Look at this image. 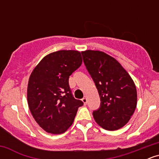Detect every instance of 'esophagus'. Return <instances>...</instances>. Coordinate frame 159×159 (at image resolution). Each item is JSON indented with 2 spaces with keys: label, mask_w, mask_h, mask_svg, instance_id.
<instances>
[{
  "label": "esophagus",
  "mask_w": 159,
  "mask_h": 159,
  "mask_svg": "<svg viewBox=\"0 0 159 159\" xmlns=\"http://www.w3.org/2000/svg\"><path fill=\"white\" fill-rule=\"evenodd\" d=\"M82 102H83L84 105H86V104L87 103V98L86 97H84L83 98H82Z\"/></svg>",
  "instance_id": "obj_1"
}]
</instances>
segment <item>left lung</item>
<instances>
[{
	"label": "left lung",
	"mask_w": 159,
	"mask_h": 159,
	"mask_svg": "<svg viewBox=\"0 0 159 159\" xmlns=\"http://www.w3.org/2000/svg\"><path fill=\"white\" fill-rule=\"evenodd\" d=\"M81 54L101 100L99 108L93 113L95 121L106 130H117L135 111V84L119 62L105 52L87 50Z\"/></svg>",
	"instance_id": "8db88e82"
}]
</instances>
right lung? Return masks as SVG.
Returning a JSON list of instances; mask_svg holds the SVG:
<instances>
[{"label":"right lung","mask_w":159,"mask_h":159,"mask_svg":"<svg viewBox=\"0 0 159 159\" xmlns=\"http://www.w3.org/2000/svg\"><path fill=\"white\" fill-rule=\"evenodd\" d=\"M82 63L78 51L61 50L42 59L27 85V103L34 120L45 132L64 133L73 123L81 100L73 97L69 78Z\"/></svg>","instance_id":"obj_1"}]
</instances>
